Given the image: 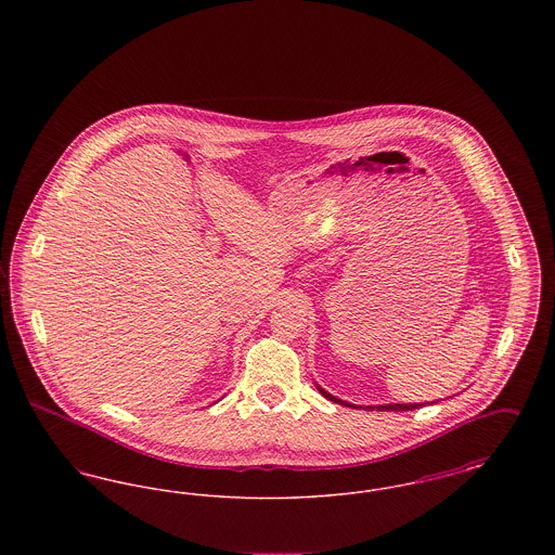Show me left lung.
Segmentation results:
<instances>
[{
	"label": "left lung",
	"instance_id": "8db88e82",
	"mask_svg": "<svg viewBox=\"0 0 555 555\" xmlns=\"http://www.w3.org/2000/svg\"><path fill=\"white\" fill-rule=\"evenodd\" d=\"M318 391L322 393V396L326 397V399H331V401H335V403H341V405H349V408H356L353 403H347L344 399H337L335 396H331V393H326L322 387H318ZM418 408H423V403H387V405H369V410H378V412H405V410H418Z\"/></svg>",
	"mask_w": 555,
	"mask_h": 555
}]
</instances>
